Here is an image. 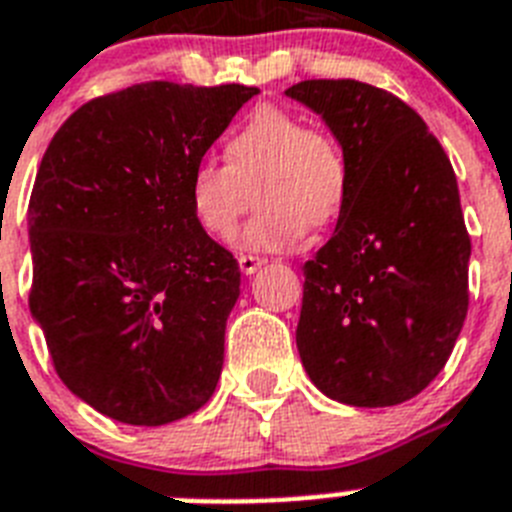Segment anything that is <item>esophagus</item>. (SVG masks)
I'll use <instances>...</instances> for the list:
<instances>
[{
    "instance_id": "obj_1",
    "label": "esophagus",
    "mask_w": 512,
    "mask_h": 512,
    "mask_svg": "<svg viewBox=\"0 0 512 512\" xmlns=\"http://www.w3.org/2000/svg\"><path fill=\"white\" fill-rule=\"evenodd\" d=\"M265 257H255V255H239V268H242L244 276H252L257 268H263Z\"/></svg>"
}]
</instances>
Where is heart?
I'll return each instance as SVG.
<instances>
[{"mask_svg": "<svg viewBox=\"0 0 512 512\" xmlns=\"http://www.w3.org/2000/svg\"><path fill=\"white\" fill-rule=\"evenodd\" d=\"M226 162L199 160L186 181L191 218L207 236L228 242L257 191L260 210L242 244L278 252L297 244L310 226H328L342 213L350 168L342 147L321 128L284 107L263 105L226 139Z\"/></svg>", "mask_w": 512, "mask_h": 512, "instance_id": "1", "label": "heart"}]
</instances>
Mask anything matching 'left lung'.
<instances>
[{"instance_id":"obj_1","label":"left lung","mask_w":512,"mask_h":512,"mask_svg":"<svg viewBox=\"0 0 512 512\" xmlns=\"http://www.w3.org/2000/svg\"><path fill=\"white\" fill-rule=\"evenodd\" d=\"M286 97L326 120L350 168L334 236L302 265L299 357L331 400L400 405L442 371L468 313L455 170L421 115L371 83L315 78Z\"/></svg>"}]
</instances>
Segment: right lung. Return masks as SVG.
Here are the masks:
<instances>
[{
    "mask_svg": "<svg viewBox=\"0 0 512 512\" xmlns=\"http://www.w3.org/2000/svg\"><path fill=\"white\" fill-rule=\"evenodd\" d=\"M255 94L136 83L78 107L41 157L28 305L62 384L107 418L162 426L213 397L242 273L186 181Z\"/></svg>",
    "mask_w": 512,
    "mask_h": 512,
    "instance_id": "1",
    "label": "right lung"
}]
</instances>
